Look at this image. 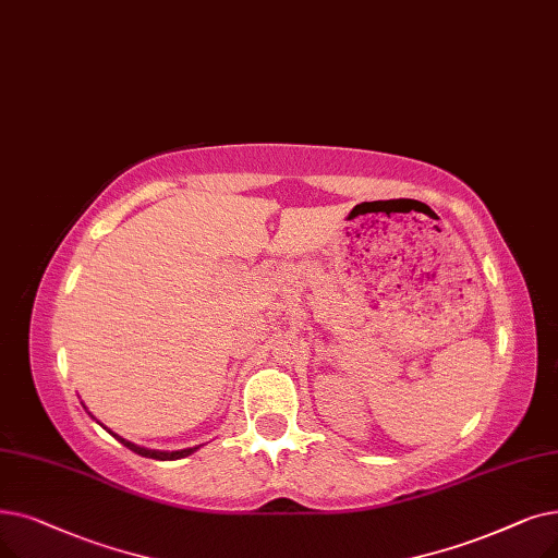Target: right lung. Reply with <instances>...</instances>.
I'll list each match as a JSON object with an SVG mask.
<instances>
[{"instance_id":"right-lung-1","label":"right lung","mask_w":558,"mask_h":558,"mask_svg":"<svg viewBox=\"0 0 558 558\" xmlns=\"http://www.w3.org/2000/svg\"><path fill=\"white\" fill-rule=\"evenodd\" d=\"M109 430V428H107ZM111 433V430H109ZM113 438L118 440V442H123L128 449H132L134 453H138V456H145V458H155V460H178V458H184V456H191L193 451H196L198 447H189V449H180V451H157V449H145V447H138V445H134V442H130V440H125V438H120V435H116V433H111Z\"/></svg>"}]
</instances>
